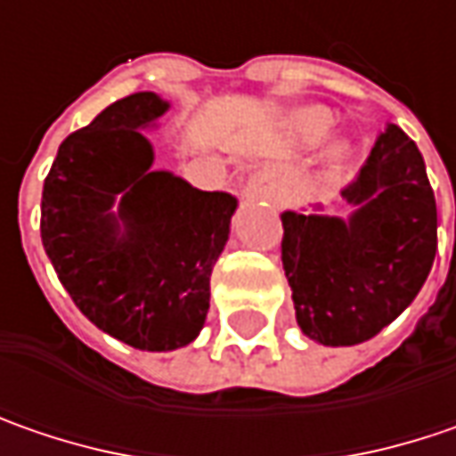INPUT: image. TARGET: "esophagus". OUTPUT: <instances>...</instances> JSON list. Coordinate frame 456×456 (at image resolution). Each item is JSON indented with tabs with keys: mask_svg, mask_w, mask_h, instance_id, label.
Wrapping results in <instances>:
<instances>
[{
	"mask_svg": "<svg viewBox=\"0 0 456 456\" xmlns=\"http://www.w3.org/2000/svg\"><path fill=\"white\" fill-rule=\"evenodd\" d=\"M245 193L252 196V199H273L275 196V175L270 168L255 170L248 178V186H245Z\"/></svg>",
	"mask_w": 456,
	"mask_h": 456,
	"instance_id": "34e87169",
	"label": "esophagus"
}]
</instances>
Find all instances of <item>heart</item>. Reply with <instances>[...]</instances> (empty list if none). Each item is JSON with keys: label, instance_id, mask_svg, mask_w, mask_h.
Wrapping results in <instances>:
<instances>
[{"label": "heart", "instance_id": "heart-1", "mask_svg": "<svg viewBox=\"0 0 456 456\" xmlns=\"http://www.w3.org/2000/svg\"><path fill=\"white\" fill-rule=\"evenodd\" d=\"M290 127H293V134H296L298 142H304V145H316V142H322L329 132H331L334 119H331V114H327L324 110L311 107V110L296 111ZM346 158H349V148H346V145H334V148H329L327 158H324V170H327V173H339L342 166L346 163Z\"/></svg>", "mask_w": 456, "mask_h": 456}]
</instances>
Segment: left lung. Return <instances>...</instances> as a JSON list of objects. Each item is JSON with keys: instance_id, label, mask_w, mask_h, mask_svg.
<instances>
[{"instance_id": "1", "label": "left lung", "mask_w": 456, "mask_h": 456, "mask_svg": "<svg viewBox=\"0 0 456 456\" xmlns=\"http://www.w3.org/2000/svg\"><path fill=\"white\" fill-rule=\"evenodd\" d=\"M342 199L352 207L349 219L281 214L296 322L327 346L360 345L395 322L436 255V199L424 158L401 127L380 132Z\"/></svg>"}]
</instances>
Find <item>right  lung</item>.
Returning a JSON list of instances; mask_svg holds the SVG:
<instances>
[{
    "mask_svg": "<svg viewBox=\"0 0 456 456\" xmlns=\"http://www.w3.org/2000/svg\"><path fill=\"white\" fill-rule=\"evenodd\" d=\"M168 107L137 91L69 134L40 204L43 248L73 304L145 352L186 346L204 329L211 270L237 208L232 193L152 170L155 152L140 129Z\"/></svg>",
    "mask_w": 456,
    "mask_h": 456,
    "instance_id": "1",
    "label": "right lung"
}]
</instances>
